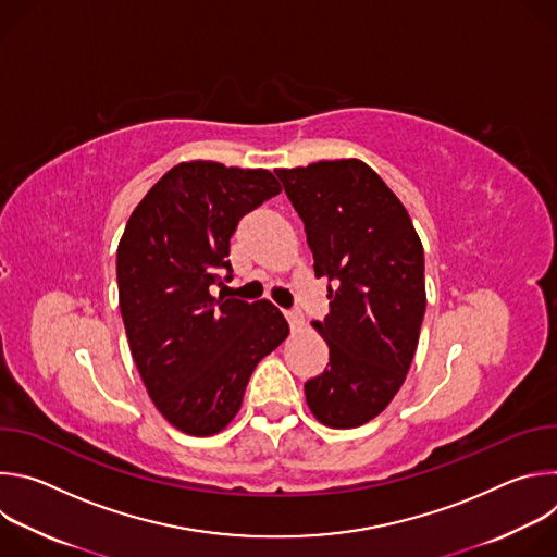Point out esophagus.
<instances>
[{
    "label": "esophagus",
    "instance_id": "esophagus-1",
    "mask_svg": "<svg viewBox=\"0 0 557 557\" xmlns=\"http://www.w3.org/2000/svg\"><path fill=\"white\" fill-rule=\"evenodd\" d=\"M282 312H284L286 322L290 324V329H293V331H295V329L301 324V312H299V310H286V308H284Z\"/></svg>",
    "mask_w": 557,
    "mask_h": 557
}]
</instances>
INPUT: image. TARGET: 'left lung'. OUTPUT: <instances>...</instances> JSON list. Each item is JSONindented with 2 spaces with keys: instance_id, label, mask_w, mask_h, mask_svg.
I'll return each instance as SVG.
<instances>
[{
  "instance_id": "left-lung-1",
  "label": "left lung",
  "mask_w": 557,
  "mask_h": 557,
  "mask_svg": "<svg viewBox=\"0 0 557 557\" xmlns=\"http://www.w3.org/2000/svg\"><path fill=\"white\" fill-rule=\"evenodd\" d=\"M304 222L329 314L314 329L329 368L304 383L329 428L381 414L406 381L425 314V262L414 224L389 187L357 158L275 170Z\"/></svg>"
}]
</instances>
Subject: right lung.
<instances>
[{"instance_id": "1", "label": "right lung", "mask_w": 557, "mask_h": 557, "mask_svg": "<svg viewBox=\"0 0 557 557\" xmlns=\"http://www.w3.org/2000/svg\"><path fill=\"white\" fill-rule=\"evenodd\" d=\"M280 191L267 170L181 163L127 220L116 280L129 350L153 406L185 434L224 430L260 359L288 335L271 301L213 297L220 275L231 280L237 222Z\"/></svg>"}]
</instances>
